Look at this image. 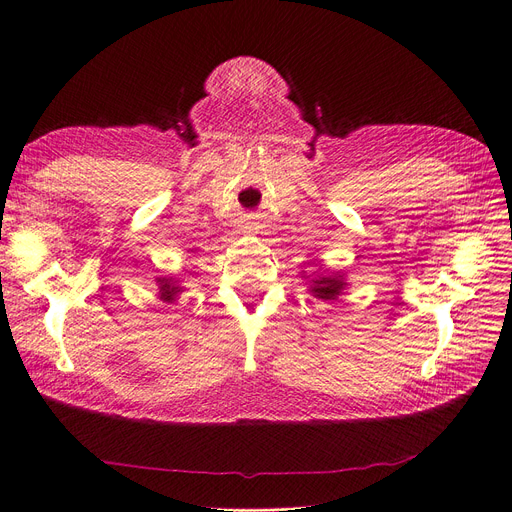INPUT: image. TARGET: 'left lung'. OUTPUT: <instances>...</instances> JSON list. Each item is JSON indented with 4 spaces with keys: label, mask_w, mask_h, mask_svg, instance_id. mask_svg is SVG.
Masks as SVG:
<instances>
[{
    "label": "left lung",
    "mask_w": 512,
    "mask_h": 512,
    "mask_svg": "<svg viewBox=\"0 0 512 512\" xmlns=\"http://www.w3.org/2000/svg\"><path fill=\"white\" fill-rule=\"evenodd\" d=\"M345 280L341 274L335 276H318L311 280L309 284V293H314V297L324 299V301H335L343 291H345Z\"/></svg>",
    "instance_id": "left-lung-1"
}]
</instances>
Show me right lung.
Returning <instances> with one entry per match:
<instances>
[{"label":"right lung","instance_id":"obj_1","mask_svg":"<svg viewBox=\"0 0 512 512\" xmlns=\"http://www.w3.org/2000/svg\"><path fill=\"white\" fill-rule=\"evenodd\" d=\"M157 282H159V297L165 303L175 301V297L182 293V286L177 284V280H173V278H157Z\"/></svg>","mask_w":512,"mask_h":512}]
</instances>
